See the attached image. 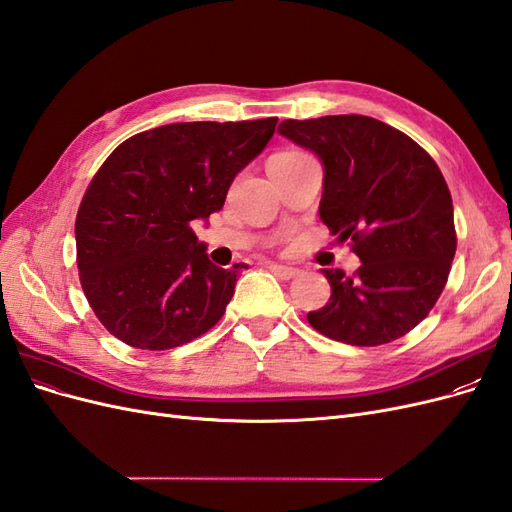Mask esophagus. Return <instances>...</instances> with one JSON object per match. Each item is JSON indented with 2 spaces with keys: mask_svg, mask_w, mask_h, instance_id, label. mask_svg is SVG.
<instances>
[{
  "mask_svg": "<svg viewBox=\"0 0 512 512\" xmlns=\"http://www.w3.org/2000/svg\"><path fill=\"white\" fill-rule=\"evenodd\" d=\"M267 269H271L280 280H292V277L299 275V269L286 267V265H277V262H267Z\"/></svg>",
  "mask_w": 512,
  "mask_h": 512,
  "instance_id": "1",
  "label": "esophagus"
}]
</instances>
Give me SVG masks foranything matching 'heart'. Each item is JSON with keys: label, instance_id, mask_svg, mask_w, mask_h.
I'll list each match as a JSON object with an SVG mask.
<instances>
[{"label": "heart", "instance_id": "heart-1", "mask_svg": "<svg viewBox=\"0 0 512 512\" xmlns=\"http://www.w3.org/2000/svg\"><path fill=\"white\" fill-rule=\"evenodd\" d=\"M286 156H292V153H277V156H273V158H286ZM271 158V160H273Z\"/></svg>", "mask_w": 512, "mask_h": 512}]
</instances>
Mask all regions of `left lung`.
Here are the masks:
<instances>
[{
	"mask_svg": "<svg viewBox=\"0 0 512 512\" xmlns=\"http://www.w3.org/2000/svg\"><path fill=\"white\" fill-rule=\"evenodd\" d=\"M324 166L320 220L352 241V277L322 269L329 303L307 322L335 342L380 346L427 318L457 250L453 198L429 153L365 115L286 119L277 128Z\"/></svg>",
	"mask_w": 512,
	"mask_h": 512,
	"instance_id": "8db88e82",
	"label": "left lung"
}]
</instances>
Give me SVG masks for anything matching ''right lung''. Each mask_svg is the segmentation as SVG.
Wrapping results in <instances>:
<instances>
[{
	"label": "right lung",
	"instance_id": "1",
	"mask_svg": "<svg viewBox=\"0 0 512 512\" xmlns=\"http://www.w3.org/2000/svg\"><path fill=\"white\" fill-rule=\"evenodd\" d=\"M275 126L277 117L170 123L106 158L74 235L83 292L108 333L132 348L168 350L224 316L243 265L215 267L192 222L224 207L232 179Z\"/></svg>",
	"mask_w": 512,
	"mask_h": 512
}]
</instances>
